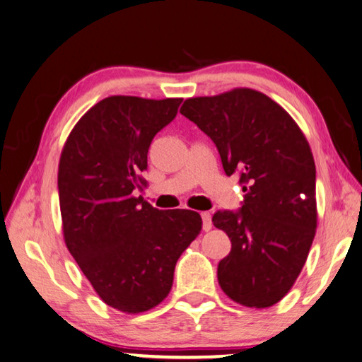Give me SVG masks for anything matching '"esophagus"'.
Returning a JSON list of instances; mask_svg holds the SVG:
<instances>
[{
    "instance_id": "obj_1",
    "label": "esophagus",
    "mask_w": 362,
    "mask_h": 362,
    "mask_svg": "<svg viewBox=\"0 0 362 362\" xmlns=\"http://www.w3.org/2000/svg\"><path fill=\"white\" fill-rule=\"evenodd\" d=\"M202 219H203V230L209 231L211 227H213V222H211V214L209 213H202Z\"/></svg>"
}]
</instances>
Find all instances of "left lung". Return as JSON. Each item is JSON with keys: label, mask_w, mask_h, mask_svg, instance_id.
Segmentation results:
<instances>
[{"label": "left lung", "mask_w": 362, "mask_h": 362, "mask_svg": "<svg viewBox=\"0 0 362 362\" xmlns=\"http://www.w3.org/2000/svg\"><path fill=\"white\" fill-rule=\"evenodd\" d=\"M180 112L216 143L225 173L240 175L245 192L241 211L213 216L231 241L217 266L221 288L245 308H271L296 282L315 236L309 141L277 102L250 88L189 98Z\"/></svg>", "instance_id": "1"}]
</instances>
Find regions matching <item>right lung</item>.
Segmentation results:
<instances>
[{
	"instance_id": "1",
	"label": "right lung",
	"mask_w": 362,
	"mask_h": 362,
	"mask_svg": "<svg viewBox=\"0 0 362 362\" xmlns=\"http://www.w3.org/2000/svg\"><path fill=\"white\" fill-rule=\"evenodd\" d=\"M181 98L110 96L67 137L58 165L63 236L94 291L119 312L141 313L168 296L175 266L202 231L190 209L160 211L145 186L148 149L176 117Z\"/></svg>"
}]
</instances>
